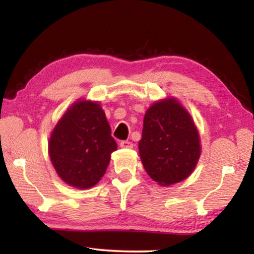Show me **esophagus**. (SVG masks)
Masks as SVG:
<instances>
[{
	"instance_id": "34e87169",
	"label": "esophagus",
	"mask_w": 254,
	"mask_h": 254,
	"mask_svg": "<svg viewBox=\"0 0 254 254\" xmlns=\"http://www.w3.org/2000/svg\"><path fill=\"white\" fill-rule=\"evenodd\" d=\"M120 147L126 148V149H131L133 148V143L130 142V141H121V142H120Z\"/></svg>"
}]
</instances>
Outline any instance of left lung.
<instances>
[{"label":"left lung","mask_w":254,"mask_h":254,"mask_svg":"<svg viewBox=\"0 0 254 254\" xmlns=\"http://www.w3.org/2000/svg\"><path fill=\"white\" fill-rule=\"evenodd\" d=\"M139 151L147 174L160 186L177 184L192 173L200 156L199 134L177 100L159 101L145 112Z\"/></svg>","instance_id":"obj_1"}]
</instances>
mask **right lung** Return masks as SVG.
Listing matches in <instances>:
<instances>
[{
    "label": "right lung",
    "mask_w": 254,
    "mask_h": 254,
    "mask_svg": "<svg viewBox=\"0 0 254 254\" xmlns=\"http://www.w3.org/2000/svg\"><path fill=\"white\" fill-rule=\"evenodd\" d=\"M117 149L101 105L85 100L67 110L49 140L50 160L58 176L79 189L100 182Z\"/></svg>",
    "instance_id": "right-lung-1"
}]
</instances>
